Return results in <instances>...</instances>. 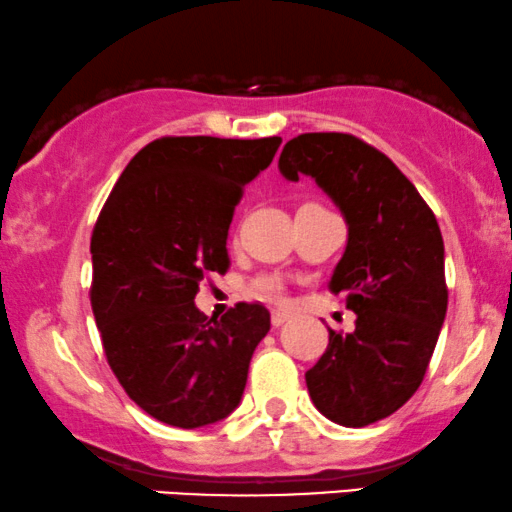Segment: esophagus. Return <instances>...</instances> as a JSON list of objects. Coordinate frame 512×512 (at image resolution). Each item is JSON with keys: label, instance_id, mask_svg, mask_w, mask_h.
Returning a JSON list of instances; mask_svg holds the SVG:
<instances>
[{"label": "esophagus", "instance_id": "esophagus-1", "mask_svg": "<svg viewBox=\"0 0 512 512\" xmlns=\"http://www.w3.org/2000/svg\"><path fill=\"white\" fill-rule=\"evenodd\" d=\"M288 319H291V312H288V310H274L272 312V324L274 326H283L288 322Z\"/></svg>", "mask_w": 512, "mask_h": 512}]
</instances>
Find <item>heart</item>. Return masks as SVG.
<instances>
[{
    "label": "heart",
    "instance_id": "heart-1",
    "mask_svg": "<svg viewBox=\"0 0 512 512\" xmlns=\"http://www.w3.org/2000/svg\"><path fill=\"white\" fill-rule=\"evenodd\" d=\"M257 293L264 295V298H279L281 288L276 281H260L257 283Z\"/></svg>",
    "mask_w": 512,
    "mask_h": 512
}]
</instances>
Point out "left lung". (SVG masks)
Masks as SVG:
<instances>
[{
    "instance_id": "1",
    "label": "left lung",
    "mask_w": 512,
    "mask_h": 512,
    "mask_svg": "<svg viewBox=\"0 0 512 512\" xmlns=\"http://www.w3.org/2000/svg\"><path fill=\"white\" fill-rule=\"evenodd\" d=\"M334 200L348 243L329 291L346 295L353 334L329 329V346L305 381L312 403L343 427L384 420L420 389L446 319L443 238L417 188L377 147L348 133H303L279 157Z\"/></svg>"
}]
</instances>
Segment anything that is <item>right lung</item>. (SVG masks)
Segmentation results:
<instances>
[{
  "mask_svg": "<svg viewBox=\"0 0 512 512\" xmlns=\"http://www.w3.org/2000/svg\"><path fill=\"white\" fill-rule=\"evenodd\" d=\"M281 138H159L128 162L92 231L90 303L123 391L155 420L197 429L229 417L272 319L238 303L195 307L200 281L229 269V226L245 183Z\"/></svg>",
  "mask_w": 512,
  "mask_h": 512,
  "instance_id": "right-lung-1",
  "label": "right lung"
}]
</instances>
